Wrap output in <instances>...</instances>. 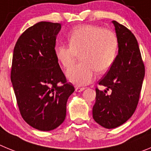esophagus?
<instances>
[{"label": "esophagus", "instance_id": "1", "mask_svg": "<svg viewBox=\"0 0 151 151\" xmlns=\"http://www.w3.org/2000/svg\"><path fill=\"white\" fill-rule=\"evenodd\" d=\"M85 89H86V88H84V87H76L75 88V91H76V92H82V91H83Z\"/></svg>", "mask_w": 151, "mask_h": 151}]
</instances>
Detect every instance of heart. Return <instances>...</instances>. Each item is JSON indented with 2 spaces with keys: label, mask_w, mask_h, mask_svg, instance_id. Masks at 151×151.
<instances>
[{
  "label": "heart",
  "mask_w": 151,
  "mask_h": 151,
  "mask_svg": "<svg viewBox=\"0 0 151 151\" xmlns=\"http://www.w3.org/2000/svg\"><path fill=\"white\" fill-rule=\"evenodd\" d=\"M69 46L58 45L56 58L65 68L70 67L80 55L81 62L67 70L70 83L77 86L89 83L96 71L104 72L114 63L116 55L117 37L112 31L96 25L75 27L68 37Z\"/></svg>",
  "instance_id": "b5f03b06"
}]
</instances>
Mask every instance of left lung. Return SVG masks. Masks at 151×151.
I'll return each instance as SVG.
<instances>
[{"label": "left lung", "mask_w": 151, "mask_h": 151, "mask_svg": "<svg viewBox=\"0 0 151 151\" xmlns=\"http://www.w3.org/2000/svg\"><path fill=\"white\" fill-rule=\"evenodd\" d=\"M118 55L110 70L96 88V103L92 108L95 121L106 129H114L126 123L135 112L139 100L145 70L138 41L130 30L116 21ZM111 91V95L106 91Z\"/></svg>", "instance_id": "8db88e82"}]
</instances>
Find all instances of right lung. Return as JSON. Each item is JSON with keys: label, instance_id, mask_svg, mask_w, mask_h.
Here are the masks:
<instances>
[{"label": "right lung", "instance_id": "1", "mask_svg": "<svg viewBox=\"0 0 151 151\" xmlns=\"http://www.w3.org/2000/svg\"><path fill=\"white\" fill-rule=\"evenodd\" d=\"M60 23L40 22L19 37L13 50L11 78L20 114L36 129L50 131L64 122L74 91L55 52Z\"/></svg>", "mask_w": 151, "mask_h": 151}]
</instances>
